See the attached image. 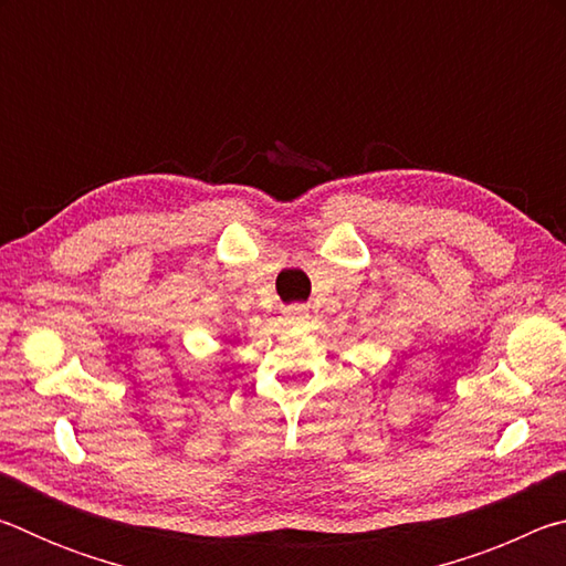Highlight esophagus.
<instances>
[{
    "mask_svg": "<svg viewBox=\"0 0 566 566\" xmlns=\"http://www.w3.org/2000/svg\"><path fill=\"white\" fill-rule=\"evenodd\" d=\"M306 319H310V314H306L304 306H290V310H286V322L290 324H296V327H300V324H304Z\"/></svg>",
    "mask_w": 566,
    "mask_h": 566,
    "instance_id": "34e87169",
    "label": "esophagus"
}]
</instances>
